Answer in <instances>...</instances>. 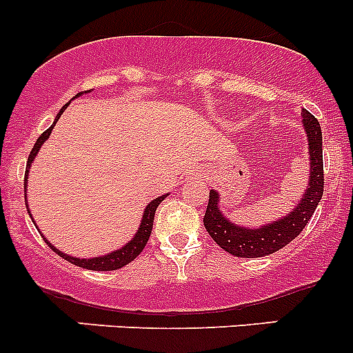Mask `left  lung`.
Segmentation results:
<instances>
[{
  "label": "left lung",
  "instance_id": "obj_1",
  "mask_svg": "<svg viewBox=\"0 0 353 353\" xmlns=\"http://www.w3.org/2000/svg\"><path fill=\"white\" fill-rule=\"evenodd\" d=\"M302 126L309 145V183L297 205L285 216L261 227H244L227 219L220 210V194L215 190L210 191L206 206L205 229L223 251L237 258H261L294 241L301 230L307 225L323 198L325 174H323V133L318 119L302 109Z\"/></svg>",
  "mask_w": 353,
  "mask_h": 353
}]
</instances>
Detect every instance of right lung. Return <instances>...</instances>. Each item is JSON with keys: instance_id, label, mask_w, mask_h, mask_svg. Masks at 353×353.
Here are the masks:
<instances>
[{"instance_id": "right-lung-1", "label": "right lung", "mask_w": 353, "mask_h": 353, "mask_svg": "<svg viewBox=\"0 0 353 353\" xmlns=\"http://www.w3.org/2000/svg\"><path fill=\"white\" fill-rule=\"evenodd\" d=\"M85 94H87V92H85ZM80 95H81V92H80V94L74 95V97H80ZM63 112H65V108L59 110L58 116H56V119H54V123H52V126L48 128V130H46L44 133H42L41 137L37 138V141H35V145H34V148H32L30 155H28L27 170H25V184H23L25 191H27L28 169H30V165H32V162H34L35 155H37V152L41 150V147H42V145H44V141L49 138V134H51L52 128H54V124L58 123L59 116H61ZM25 198H27V194H25ZM163 198H167V194H162V196L152 199V201L148 203L147 208H145V212H143V216H141L140 227H138V230H137V234H134V236H133V239L128 241V243L124 244L123 248L116 249V251H110V252H108V254H104V256H95V258H88V259L87 258H74V256H70V254H66V252H61L58 248H54V245L49 243V241L46 239L44 236H42V237H44L46 243H48L49 248H51L52 251L56 252V254H59L63 259L70 261L71 265L80 266V268L94 270V272H112V270H119V268H123V266H126L128 263L133 261V259L137 258V256L140 254L141 251H143L145 245H147L148 239H150L152 227H154L155 210H157V206H159L160 203L163 201ZM27 212H28V215H30V210H28V203H27ZM30 219H32V216H30ZM32 220H34V219H32ZM35 227H37V225H35Z\"/></svg>"}]
</instances>
